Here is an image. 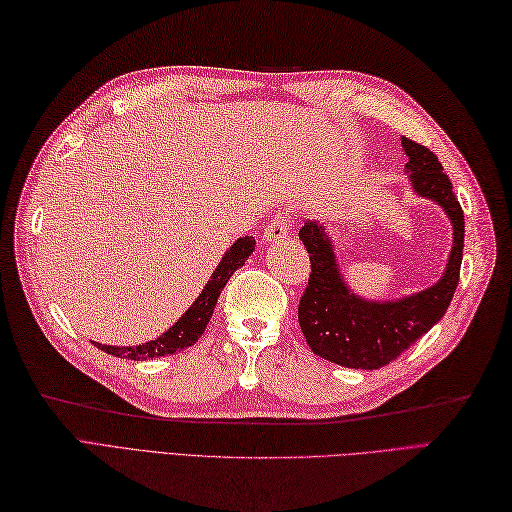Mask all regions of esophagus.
I'll list each match as a JSON object with an SVG mask.
<instances>
[{"instance_id":"1","label":"esophagus","mask_w":512,"mask_h":512,"mask_svg":"<svg viewBox=\"0 0 512 512\" xmlns=\"http://www.w3.org/2000/svg\"><path fill=\"white\" fill-rule=\"evenodd\" d=\"M290 216L287 214H277L274 216V220L268 222V227L264 231V242L266 244H274V242H281V240H287L290 238Z\"/></svg>"}]
</instances>
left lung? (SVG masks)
<instances>
[{
  "label": "left lung",
  "mask_w": 512,
  "mask_h": 512,
  "mask_svg": "<svg viewBox=\"0 0 512 512\" xmlns=\"http://www.w3.org/2000/svg\"><path fill=\"white\" fill-rule=\"evenodd\" d=\"M402 151L409 157L404 173L413 194L437 203L452 225L448 264L437 283L402 298L368 300L346 283L324 225L305 222L298 233L311 259L309 285L298 307L300 329L313 355L352 370L385 368L428 333L448 311L461 272L465 216L452 183L430 149L402 138Z\"/></svg>",
  "instance_id": "left-lung-1"
}]
</instances>
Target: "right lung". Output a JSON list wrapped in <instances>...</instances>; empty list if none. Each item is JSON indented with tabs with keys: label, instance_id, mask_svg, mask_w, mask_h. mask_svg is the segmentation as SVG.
Returning <instances> with one entry per match:
<instances>
[{
	"label": "right lung",
	"instance_id": "add662e5",
	"mask_svg": "<svg viewBox=\"0 0 512 512\" xmlns=\"http://www.w3.org/2000/svg\"><path fill=\"white\" fill-rule=\"evenodd\" d=\"M253 251H255V238H251V235H244V238L235 240L218 261V266L212 272L209 281L205 283L203 292L196 296V300L188 307V311L157 339H151V342L140 344V346H106L97 342L95 346L106 350L108 355L131 359V361L168 357L173 355V352H181L183 348L194 346L203 335L209 318H212L222 287L227 285V281L233 277L235 270L244 266V261L251 257Z\"/></svg>",
	"mask_w": 512,
	"mask_h": 512
}]
</instances>
